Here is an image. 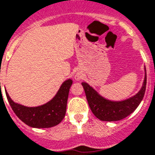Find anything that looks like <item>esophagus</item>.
<instances>
[{
	"mask_svg": "<svg viewBox=\"0 0 155 155\" xmlns=\"http://www.w3.org/2000/svg\"><path fill=\"white\" fill-rule=\"evenodd\" d=\"M75 80H80V78H81V76H80V75H76L75 76Z\"/></svg>",
	"mask_w": 155,
	"mask_h": 155,
	"instance_id": "34e87169",
	"label": "esophagus"
}]
</instances>
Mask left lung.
<instances>
[{
    "label": "left lung",
    "instance_id": "8db88e82",
    "mask_svg": "<svg viewBox=\"0 0 155 155\" xmlns=\"http://www.w3.org/2000/svg\"><path fill=\"white\" fill-rule=\"evenodd\" d=\"M82 85L93 114L102 121H118L132 114L143 99L146 88V71L141 89L134 97L122 101L106 100L100 96L87 83L83 82Z\"/></svg>",
    "mask_w": 155,
    "mask_h": 155
}]
</instances>
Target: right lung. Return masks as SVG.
I'll list each match as a JSON object with an SVG mask.
<instances>
[{"label": "right lung", "instance_id": "add662e5", "mask_svg": "<svg viewBox=\"0 0 155 155\" xmlns=\"http://www.w3.org/2000/svg\"><path fill=\"white\" fill-rule=\"evenodd\" d=\"M72 80H66L51 101L37 107H27L15 103L5 92L12 110L22 122L32 127L45 128L56 126L66 114L67 99Z\"/></svg>", "mask_w": 155, "mask_h": 155}]
</instances>
